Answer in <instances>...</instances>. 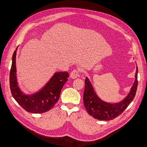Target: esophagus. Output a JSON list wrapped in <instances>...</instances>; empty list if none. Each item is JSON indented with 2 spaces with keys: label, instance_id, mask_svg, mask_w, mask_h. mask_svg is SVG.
Segmentation results:
<instances>
[{
  "label": "esophagus",
  "instance_id": "obj_1",
  "mask_svg": "<svg viewBox=\"0 0 147 147\" xmlns=\"http://www.w3.org/2000/svg\"><path fill=\"white\" fill-rule=\"evenodd\" d=\"M79 76V71L78 70V69H74L73 71H71L70 73V78L71 79H76L77 78H78Z\"/></svg>",
  "mask_w": 147,
  "mask_h": 147
}]
</instances>
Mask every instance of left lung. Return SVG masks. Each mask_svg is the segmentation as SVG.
I'll return each instance as SVG.
<instances>
[{
  "label": "left lung",
  "instance_id": "left-lung-1",
  "mask_svg": "<svg viewBox=\"0 0 147 147\" xmlns=\"http://www.w3.org/2000/svg\"><path fill=\"white\" fill-rule=\"evenodd\" d=\"M135 80L130 91L126 97L118 103L105 102L96 95L89 79L84 80L85 88L83 94V103L87 112L91 116L99 120H111L118 117L133 101L138 87V67L135 73Z\"/></svg>",
  "mask_w": 147,
  "mask_h": 147
}]
</instances>
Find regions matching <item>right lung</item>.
I'll return each instance as SVG.
<instances>
[{"mask_svg":"<svg viewBox=\"0 0 147 147\" xmlns=\"http://www.w3.org/2000/svg\"><path fill=\"white\" fill-rule=\"evenodd\" d=\"M14 51L9 74L10 89L12 96L18 104L28 113L40 114L50 110L58 101L61 89L68 80L67 72H57L38 92L32 95L24 94L18 86L16 76V54Z\"/></svg>","mask_w":147,"mask_h":147,"instance_id":"add662e5","label":"right lung"}]
</instances>
